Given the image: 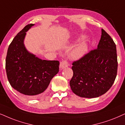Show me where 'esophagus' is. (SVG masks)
Returning a JSON list of instances; mask_svg holds the SVG:
<instances>
[{
    "label": "esophagus",
    "instance_id": "obj_1",
    "mask_svg": "<svg viewBox=\"0 0 125 125\" xmlns=\"http://www.w3.org/2000/svg\"><path fill=\"white\" fill-rule=\"evenodd\" d=\"M68 66V62L66 60H62L60 64V68L61 69H64L65 68L67 67Z\"/></svg>",
    "mask_w": 125,
    "mask_h": 125
}]
</instances>
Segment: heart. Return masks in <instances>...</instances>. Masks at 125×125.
Returning <instances> with one entry per match:
<instances>
[{
	"label": "heart",
	"instance_id": "1",
	"mask_svg": "<svg viewBox=\"0 0 125 125\" xmlns=\"http://www.w3.org/2000/svg\"><path fill=\"white\" fill-rule=\"evenodd\" d=\"M84 38V36H82L79 39V40H83ZM88 50V45L85 42H83L78 45L72 53V56L74 59H79L86 53Z\"/></svg>",
	"mask_w": 125,
	"mask_h": 125
}]
</instances>
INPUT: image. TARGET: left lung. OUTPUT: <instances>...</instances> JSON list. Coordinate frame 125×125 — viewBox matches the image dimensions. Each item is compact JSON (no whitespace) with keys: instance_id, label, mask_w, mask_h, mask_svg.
Segmentation results:
<instances>
[{"instance_id":"8db88e82","label":"left lung","mask_w":125,"mask_h":125,"mask_svg":"<svg viewBox=\"0 0 125 125\" xmlns=\"http://www.w3.org/2000/svg\"><path fill=\"white\" fill-rule=\"evenodd\" d=\"M69 82L74 94L82 98H97L107 92L115 80L118 69L116 45L103 29L98 48L72 63Z\"/></svg>"}]
</instances>
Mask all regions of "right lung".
<instances>
[{
  "label": "right lung",
  "instance_id": "right-lung-1",
  "mask_svg": "<svg viewBox=\"0 0 125 125\" xmlns=\"http://www.w3.org/2000/svg\"><path fill=\"white\" fill-rule=\"evenodd\" d=\"M29 24L17 34L8 48L6 59L7 79L13 88L30 98L42 94L59 71V61L41 60L29 53L23 43Z\"/></svg>",
  "mask_w": 125,
  "mask_h": 125
}]
</instances>
